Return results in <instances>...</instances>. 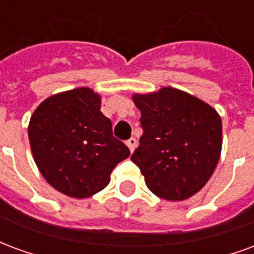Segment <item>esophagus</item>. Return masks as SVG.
I'll use <instances>...</instances> for the list:
<instances>
[{
    "mask_svg": "<svg viewBox=\"0 0 254 254\" xmlns=\"http://www.w3.org/2000/svg\"><path fill=\"white\" fill-rule=\"evenodd\" d=\"M127 145L129 147V149H130V152H133V151H134V148L137 147V140H136L134 137H130L127 141Z\"/></svg>",
    "mask_w": 254,
    "mask_h": 254,
    "instance_id": "obj_1",
    "label": "esophagus"
}]
</instances>
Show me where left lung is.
<instances>
[{
  "label": "left lung",
  "instance_id": "1",
  "mask_svg": "<svg viewBox=\"0 0 254 254\" xmlns=\"http://www.w3.org/2000/svg\"><path fill=\"white\" fill-rule=\"evenodd\" d=\"M143 136L130 156L156 196L181 201L212 176L222 151V120L211 106L176 88L134 95Z\"/></svg>",
  "mask_w": 254,
  "mask_h": 254
}]
</instances>
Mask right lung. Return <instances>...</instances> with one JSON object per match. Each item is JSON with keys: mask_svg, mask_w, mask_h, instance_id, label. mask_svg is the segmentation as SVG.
Instances as JSON below:
<instances>
[{"mask_svg": "<svg viewBox=\"0 0 254 254\" xmlns=\"http://www.w3.org/2000/svg\"><path fill=\"white\" fill-rule=\"evenodd\" d=\"M28 138L38 169L53 188L85 198L110 182L111 171L130 151L113 136L100 98L76 88L46 99L34 111Z\"/></svg>", "mask_w": 254, "mask_h": 254, "instance_id": "add662e5", "label": "right lung"}]
</instances>
